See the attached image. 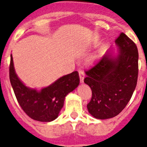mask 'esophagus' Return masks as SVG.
Segmentation results:
<instances>
[{
    "instance_id": "obj_1",
    "label": "esophagus",
    "mask_w": 147,
    "mask_h": 147,
    "mask_svg": "<svg viewBox=\"0 0 147 147\" xmlns=\"http://www.w3.org/2000/svg\"><path fill=\"white\" fill-rule=\"evenodd\" d=\"M79 75L80 79V83H83V80H84V72H83V70H79Z\"/></svg>"
}]
</instances>
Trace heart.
Returning a JSON list of instances; mask_svg holds the SVG:
<instances>
[{
	"mask_svg": "<svg viewBox=\"0 0 147 147\" xmlns=\"http://www.w3.org/2000/svg\"><path fill=\"white\" fill-rule=\"evenodd\" d=\"M95 57H92V58L90 59V61H92V60H93V59H95Z\"/></svg>",
	"mask_w": 147,
	"mask_h": 147,
	"instance_id": "1",
	"label": "heart"
}]
</instances>
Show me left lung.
I'll return each mask as SVG.
<instances>
[{"label":"left lung","instance_id":"8db88e82","mask_svg":"<svg viewBox=\"0 0 147 147\" xmlns=\"http://www.w3.org/2000/svg\"><path fill=\"white\" fill-rule=\"evenodd\" d=\"M118 55L106 53L86 71L84 83L92 90L88 111L94 118L108 119L118 115L133 95L138 77V50L131 38L121 32L116 38Z\"/></svg>","mask_w":147,"mask_h":147}]
</instances>
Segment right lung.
Masks as SVG:
<instances>
[{"label":"right lung","mask_w":147,"mask_h":147,"mask_svg":"<svg viewBox=\"0 0 147 147\" xmlns=\"http://www.w3.org/2000/svg\"><path fill=\"white\" fill-rule=\"evenodd\" d=\"M9 71L10 83L19 104L29 118L38 121L49 122L57 118L64 105L65 96L80 83L79 74L74 71L40 91L30 89L16 74L12 55H10Z\"/></svg>","instance_id":"1"}]
</instances>
